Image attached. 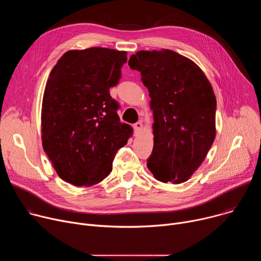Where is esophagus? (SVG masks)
<instances>
[{
  "label": "esophagus",
  "mask_w": 261,
  "mask_h": 261,
  "mask_svg": "<svg viewBox=\"0 0 261 261\" xmlns=\"http://www.w3.org/2000/svg\"><path fill=\"white\" fill-rule=\"evenodd\" d=\"M142 127H143V125H142V123H141V122H137V123H135V124L133 125L134 132H135V133L139 132V131L142 129Z\"/></svg>",
  "instance_id": "1"
}]
</instances>
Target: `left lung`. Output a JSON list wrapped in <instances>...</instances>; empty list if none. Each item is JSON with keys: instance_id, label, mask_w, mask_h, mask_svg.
I'll return each mask as SVG.
<instances>
[{"instance_id": "left-lung-1", "label": "left lung", "mask_w": 261, "mask_h": 261, "mask_svg": "<svg viewBox=\"0 0 261 261\" xmlns=\"http://www.w3.org/2000/svg\"><path fill=\"white\" fill-rule=\"evenodd\" d=\"M129 66L151 97L154 147L146 166L155 178L180 184L200 166L216 136L217 101L202 70L169 49L140 50Z\"/></svg>"}]
</instances>
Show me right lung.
Masks as SVG:
<instances>
[{
	"label": "right lung",
	"instance_id": "1",
	"mask_svg": "<svg viewBox=\"0 0 261 261\" xmlns=\"http://www.w3.org/2000/svg\"><path fill=\"white\" fill-rule=\"evenodd\" d=\"M126 62V51L91 47L67 51L53 68L42 101V145L63 180L79 187L100 182L132 135L109 94Z\"/></svg>",
	"mask_w": 261,
	"mask_h": 261
}]
</instances>
